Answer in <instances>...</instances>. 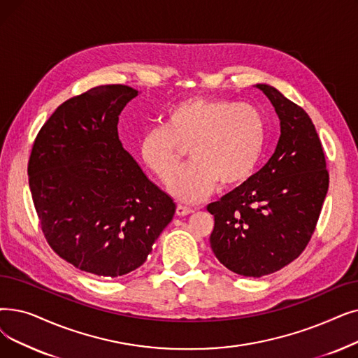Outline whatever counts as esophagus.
<instances>
[{"label":"esophagus","mask_w":358,"mask_h":358,"mask_svg":"<svg viewBox=\"0 0 358 358\" xmlns=\"http://www.w3.org/2000/svg\"><path fill=\"white\" fill-rule=\"evenodd\" d=\"M193 212H194V210H193L192 208L182 206V205H178L177 209H176V213H177L178 216H185V215H190V213H193Z\"/></svg>","instance_id":"1"}]
</instances>
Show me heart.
<instances>
[{
  "label": "heart",
  "instance_id": "1",
  "mask_svg": "<svg viewBox=\"0 0 358 358\" xmlns=\"http://www.w3.org/2000/svg\"><path fill=\"white\" fill-rule=\"evenodd\" d=\"M266 117L259 106L225 98L194 96L165 111L164 127H150L138 153L145 166L168 181L190 148L192 164L169 182V192L184 201H199L221 182L238 187L252 178L266 143Z\"/></svg>",
  "mask_w": 358,
  "mask_h": 358
}]
</instances>
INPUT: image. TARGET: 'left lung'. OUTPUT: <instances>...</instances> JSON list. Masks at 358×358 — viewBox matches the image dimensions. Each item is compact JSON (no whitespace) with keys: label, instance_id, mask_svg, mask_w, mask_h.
<instances>
[{"label":"left lung","instance_id":"left-lung-1","mask_svg":"<svg viewBox=\"0 0 358 358\" xmlns=\"http://www.w3.org/2000/svg\"><path fill=\"white\" fill-rule=\"evenodd\" d=\"M275 108L281 136L271 159L252 178L208 205L215 217L210 247L243 276L273 273L297 259L312 238L329 187L315 124L271 85H256Z\"/></svg>","mask_w":358,"mask_h":358}]
</instances>
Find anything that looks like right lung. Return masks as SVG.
Segmentation results:
<instances>
[{
    "label": "right lung",
    "mask_w": 358,
    "mask_h": 358,
    "mask_svg": "<svg viewBox=\"0 0 358 358\" xmlns=\"http://www.w3.org/2000/svg\"><path fill=\"white\" fill-rule=\"evenodd\" d=\"M137 95L126 85H105L61 103L38 133L27 165L46 241L98 276L142 266L176 212L118 137V115Z\"/></svg>",
    "instance_id": "1"
}]
</instances>
